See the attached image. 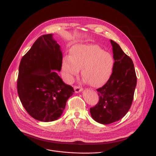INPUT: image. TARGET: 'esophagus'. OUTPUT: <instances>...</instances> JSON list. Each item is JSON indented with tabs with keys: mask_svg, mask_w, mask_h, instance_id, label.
<instances>
[{
	"mask_svg": "<svg viewBox=\"0 0 156 156\" xmlns=\"http://www.w3.org/2000/svg\"><path fill=\"white\" fill-rule=\"evenodd\" d=\"M74 89H75V91L76 93H80V92H81V91L83 90L82 88H80L78 86H75V87H74Z\"/></svg>",
	"mask_w": 156,
	"mask_h": 156,
	"instance_id": "34e87169",
	"label": "esophagus"
}]
</instances>
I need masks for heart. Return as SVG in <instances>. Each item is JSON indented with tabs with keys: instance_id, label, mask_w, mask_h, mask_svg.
Returning a JSON list of instances; mask_svg holds the SVG:
<instances>
[{
	"instance_id": "obj_1",
	"label": "heart",
	"mask_w": 156,
	"mask_h": 156,
	"mask_svg": "<svg viewBox=\"0 0 156 156\" xmlns=\"http://www.w3.org/2000/svg\"><path fill=\"white\" fill-rule=\"evenodd\" d=\"M112 55L95 45H81L73 47L70 56L64 57L62 70L69 83L81 69L86 83L97 87L104 85L110 78L114 66Z\"/></svg>"
}]
</instances>
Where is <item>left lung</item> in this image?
<instances>
[{
	"label": "left lung",
	"instance_id": "1",
	"mask_svg": "<svg viewBox=\"0 0 156 156\" xmlns=\"http://www.w3.org/2000/svg\"><path fill=\"white\" fill-rule=\"evenodd\" d=\"M114 60L112 75L102 87L97 91L99 101L90 109L92 118L97 122L108 125L123 118L132 105L136 76L134 64L120 46L110 40Z\"/></svg>",
	"mask_w": 156,
	"mask_h": 156
}]
</instances>
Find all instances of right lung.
Segmentation results:
<instances>
[{"mask_svg":"<svg viewBox=\"0 0 156 156\" xmlns=\"http://www.w3.org/2000/svg\"><path fill=\"white\" fill-rule=\"evenodd\" d=\"M62 53L52 34L40 37L21 60L18 93L24 108L34 119L51 122L59 119L75 92L55 71L62 67Z\"/></svg>","mask_w":156,"mask_h":156,"instance_id":"1","label":"right lung"}]
</instances>
